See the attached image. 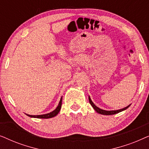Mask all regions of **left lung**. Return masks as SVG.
I'll list each match as a JSON object with an SVG mask.
<instances>
[{
	"label": "left lung",
	"mask_w": 149,
	"mask_h": 149,
	"mask_svg": "<svg viewBox=\"0 0 149 149\" xmlns=\"http://www.w3.org/2000/svg\"><path fill=\"white\" fill-rule=\"evenodd\" d=\"M89 103H90V104L91 105V107H93V109H94L97 113L101 114V115H115V114L119 113H120V112H122V111H125V110H126L127 109H128L130 106L131 105V104H130V105H128L127 107L123 108V109H121L119 110H116V111H105V110H102V109H100V108H98L97 107H96V106L93 104V102L91 101V100L89 96Z\"/></svg>",
	"instance_id": "obj_1"
}]
</instances>
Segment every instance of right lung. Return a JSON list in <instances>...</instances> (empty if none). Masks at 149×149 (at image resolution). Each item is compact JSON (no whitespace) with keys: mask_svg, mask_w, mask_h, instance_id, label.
<instances>
[{"mask_svg":"<svg viewBox=\"0 0 149 149\" xmlns=\"http://www.w3.org/2000/svg\"><path fill=\"white\" fill-rule=\"evenodd\" d=\"M62 97H61L60 102L58 104V106L54 111L51 112L47 114H44V115H28V114H26V115H28V117H32V118H38V119H49V118H52L56 116L60 112L61 107H62Z\"/></svg>","mask_w":149,"mask_h":149,"instance_id":"1","label":"right lung"}]
</instances>
